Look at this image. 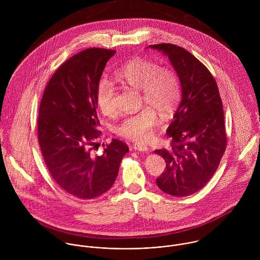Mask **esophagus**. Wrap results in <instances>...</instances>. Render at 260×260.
I'll use <instances>...</instances> for the list:
<instances>
[{"instance_id":"34e87169","label":"esophagus","mask_w":260,"mask_h":260,"mask_svg":"<svg viewBox=\"0 0 260 260\" xmlns=\"http://www.w3.org/2000/svg\"><path fill=\"white\" fill-rule=\"evenodd\" d=\"M133 148L137 151H140V152H147L148 151V147L144 144H141V143H135L133 145Z\"/></svg>"}]
</instances>
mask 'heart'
Listing matches in <instances>:
<instances>
[{
	"instance_id": "1",
	"label": "heart",
	"mask_w": 260,
	"mask_h": 260,
	"mask_svg": "<svg viewBox=\"0 0 260 260\" xmlns=\"http://www.w3.org/2000/svg\"><path fill=\"white\" fill-rule=\"evenodd\" d=\"M119 82L133 89L141 90L142 102L148 104L140 111L124 116L114 131L129 140L144 142L149 140L158 124L157 112L163 116L173 113L180 99V84L175 72L157 62L145 58H134L117 71ZM116 88L111 81L102 77L96 89V103L101 113L112 116L116 112Z\"/></svg>"
}]
</instances>
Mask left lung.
Instances as JSON below:
<instances>
[{
  "label": "left lung",
  "instance_id": "obj_1",
  "mask_svg": "<svg viewBox=\"0 0 260 260\" xmlns=\"http://www.w3.org/2000/svg\"><path fill=\"white\" fill-rule=\"evenodd\" d=\"M149 47L168 57L181 85V102L166 132L170 147L154 151L166 162L156 183L169 195L189 196L209 182L226 149L222 101L213 76L191 53L172 44Z\"/></svg>",
  "mask_w": 260,
  "mask_h": 260
}]
</instances>
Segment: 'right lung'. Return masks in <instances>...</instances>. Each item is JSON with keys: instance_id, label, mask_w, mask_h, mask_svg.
Segmentation results:
<instances>
[{"instance_id": "right-lung-1", "label": "right lung", "mask_w": 260, "mask_h": 260, "mask_svg": "<svg viewBox=\"0 0 260 260\" xmlns=\"http://www.w3.org/2000/svg\"><path fill=\"white\" fill-rule=\"evenodd\" d=\"M116 51L90 48L63 63L50 79L39 108L38 140L47 168L66 193L96 198L111 188L128 146L113 139L94 154L100 137L96 89Z\"/></svg>"}]
</instances>
